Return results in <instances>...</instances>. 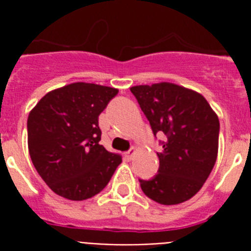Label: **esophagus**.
Returning a JSON list of instances; mask_svg holds the SVG:
<instances>
[{
  "instance_id": "obj_1",
  "label": "esophagus",
  "mask_w": 251,
  "mask_h": 251,
  "mask_svg": "<svg viewBox=\"0 0 251 251\" xmlns=\"http://www.w3.org/2000/svg\"><path fill=\"white\" fill-rule=\"evenodd\" d=\"M134 155H135V150L134 149L129 150V151H126L125 152V157L127 159V160H131V159L134 157Z\"/></svg>"
}]
</instances>
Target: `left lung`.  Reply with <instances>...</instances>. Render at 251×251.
Returning <instances> with one entry per match:
<instances>
[{
    "label": "left lung",
    "mask_w": 251,
    "mask_h": 251,
    "mask_svg": "<svg viewBox=\"0 0 251 251\" xmlns=\"http://www.w3.org/2000/svg\"><path fill=\"white\" fill-rule=\"evenodd\" d=\"M150 121L163 137L157 175L139 179L150 199L178 204L194 197L208 178L218 157L220 124L210 104L195 91L173 83L130 88Z\"/></svg>",
    "instance_id": "1"
}]
</instances>
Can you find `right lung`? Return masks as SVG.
<instances>
[{"mask_svg":"<svg viewBox=\"0 0 251 251\" xmlns=\"http://www.w3.org/2000/svg\"><path fill=\"white\" fill-rule=\"evenodd\" d=\"M117 94L112 87L78 82L48 92L29 112V156L56 194L70 201L92 198L121 164L120 155L99 145V116Z\"/></svg>","mask_w":251,"mask_h":251,"instance_id":"right-lung-1","label":"right lung"}]
</instances>
